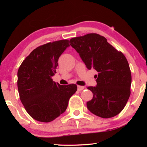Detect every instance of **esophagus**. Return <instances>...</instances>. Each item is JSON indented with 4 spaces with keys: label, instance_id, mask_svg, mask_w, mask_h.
<instances>
[{
    "label": "esophagus",
    "instance_id": "34e87169",
    "mask_svg": "<svg viewBox=\"0 0 147 147\" xmlns=\"http://www.w3.org/2000/svg\"><path fill=\"white\" fill-rule=\"evenodd\" d=\"M84 89V86H78L77 87V89H78V91H82L83 89Z\"/></svg>",
    "mask_w": 147,
    "mask_h": 147
}]
</instances>
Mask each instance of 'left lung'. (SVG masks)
I'll return each mask as SVG.
<instances>
[{
  "label": "left lung",
  "mask_w": 147,
  "mask_h": 147,
  "mask_svg": "<svg viewBox=\"0 0 147 147\" xmlns=\"http://www.w3.org/2000/svg\"><path fill=\"white\" fill-rule=\"evenodd\" d=\"M89 70L94 69L96 85L88 87L93 93L87 107L102 118H111L124 109L130 95L131 71L126 57L109 44L104 37L89 34L70 39Z\"/></svg>",
  "instance_id": "8db88e82"
}]
</instances>
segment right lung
<instances>
[{"label":"right lung","mask_w":147,"mask_h":147,"mask_svg":"<svg viewBox=\"0 0 147 147\" xmlns=\"http://www.w3.org/2000/svg\"><path fill=\"white\" fill-rule=\"evenodd\" d=\"M69 47L67 39L37 47L19 67L17 88L22 104L35 120L49 123L65 111L75 84L61 86L53 82L58 59Z\"/></svg>","instance_id":"obj_1"}]
</instances>
